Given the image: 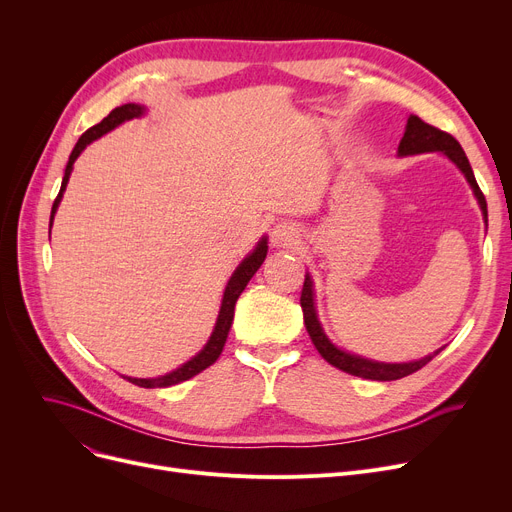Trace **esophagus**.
<instances>
[{
  "label": "esophagus",
  "mask_w": 512,
  "mask_h": 512,
  "mask_svg": "<svg viewBox=\"0 0 512 512\" xmlns=\"http://www.w3.org/2000/svg\"><path fill=\"white\" fill-rule=\"evenodd\" d=\"M297 240H299V228L297 226L286 224V222H280V224L274 226V230H272V245L274 247H290Z\"/></svg>",
  "instance_id": "34e87169"
}]
</instances>
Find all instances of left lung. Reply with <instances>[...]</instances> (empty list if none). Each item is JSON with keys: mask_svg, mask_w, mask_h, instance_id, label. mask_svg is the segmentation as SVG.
<instances>
[{"mask_svg": "<svg viewBox=\"0 0 512 512\" xmlns=\"http://www.w3.org/2000/svg\"><path fill=\"white\" fill-rule=\"evenodd\" d=\"M429 151H442L444 155H448L459 170L465 174V178L469 180L473 193L479 201V207L483 211V218L488 222V203L486 197H483L481 188L473 176L471 164L469 159L463 151V147L459 145L452 134L423 122L419 116H413L407 120V130H405V137H402L400 145H398V153L400 155H415V153H429ZM301 307H303V317H305V326L307 332L311 336V342L315 344L317 353L324 357L330 365L357 375V378H365V380H378V382H390V380H400V378H407V375L419 371L421 367H425L429 361H432L440 351H436L434 355L423 357L419 361L413 363H375L369 359H361L355 355H348L340 348H336L328 336L321 330L317 315H315V305H313V288H311V278L305 276V284H303V292H301Z\"/></svg>", "mask_w": 512, "mask_h": 512, "instance_id": "left-lung-1", "label": "left lung"}]
</instances>
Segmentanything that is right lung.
<instances>
[{"mask_svg":"<svg viewBox=\"0 0 512 512\" xmlns=\"http://www.w3.org/2000/svg\"><path fill=\"white\" fill-rule=\"evenodd\" d=\"M145 110L141 105L137 103H124L120 107H116V110H112L110 114H107L99 124L91 126L83 137L78 139V143L74 145L72 153H70V159H68V166H66V172H64V180H62V188L60 193L56 197V201H53V207H51V218H49V230H51V222H53V213H56L60 201H62V193L66 191V184H68V178H70V172H72V164L76 161V157L80 155V151H83L91 141L99 139L101 134L110 132L112 128H116L118 124H122L124 120H130V118H139ZM267 255V240L263 238L257 249L242 261L236 272L232 274L228 286H226V292H224V299H222V309H220V315H218V324H215V330L209 338V342L205 344L203 351L193 357L188 363H184L182 367H178L176 371L168 373V375H161V378H155V380H139V378H126L128 382H132L134 386H141V388H168V386H174V384H180L184 380H191L193 375L201 373L203 369H207L209 365H213L215 361H218V357L222 355L224 351V344H226V338H228V332H230V326H232V319H234V305L240 297V292L247 288L249 280L255 276V272L261 267L263 259Z\"/></svg>","mask_w":512,"mask_h":512,"instance_id":"add662e5","label":"right lung"}]
</instances>
